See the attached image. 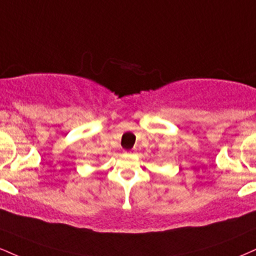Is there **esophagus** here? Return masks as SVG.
Listing matches in <instances>:
<instances>
[{
	"label": "esophagus",
	"mask_w": 256,
	"mask_h": 256,
	"mask_svg": "<svg viewBox=\"0 0 256 256\" xmlns=\"http://www.w3.org/2000/svg\"><path fill=\"white\" fill-rule=\"evenodd\" d=\"M130 154H131V152H130Z\"/></svg>",
	"instance_id": "34e87169"
}]
</instances>
